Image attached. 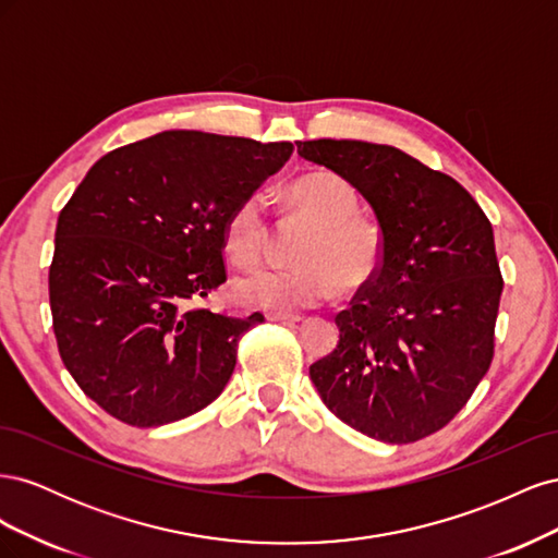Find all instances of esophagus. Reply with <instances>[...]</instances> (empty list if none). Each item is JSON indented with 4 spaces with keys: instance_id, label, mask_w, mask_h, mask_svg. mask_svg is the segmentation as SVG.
Instances as JSON below:
<instances>
[{
    "instance_id": "1",
    "label": "esophagus",
    "mask_w": 558,
    "mask_h": 558,
    "mask_svg": "<svg viewBox=\"0 0 558 558\" xmlns=\"http://www.w3.org/2000/svg\"><path fill=\"white\" fill-rule=\"evenodd\" d=\"M265 318L267 320H281V324H298V320H302L300 314H289V312H267Z\"/></svg>"
}]
</instances>
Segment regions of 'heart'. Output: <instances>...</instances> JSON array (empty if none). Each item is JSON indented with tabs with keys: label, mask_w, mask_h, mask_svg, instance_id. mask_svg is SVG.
Here are the masks:
<instances>
[{
	"label": "heart",
	"mask_w": 558,
	"mask_h": 558,
	"mask_svg": "<svg viewBox=\"0 0 558 558\" xmlns=\"http://www.w3.org/2000/svg\"><path fill=\"white\" fill-rule=\"evenodd\" d=\"M291 209L312 223L291 267H265L234 283V295L263 310H302L326 302L335 291H363L381 272L384 238L359 216L353 185L332 174H307L286 191ZM269 240V211L263 191H251L232 207L223 244L240 267L258 265Z\"/></svg>",
	"instance_id": "1"
}]
</instances>
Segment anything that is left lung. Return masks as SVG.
<instances>
[{
    "label": "left lung",
    "instance_id": "8db88e82",
    "mask_svg": "<svg viewBox=\"0 0 558 558\" xmlns=\"http://www.w3.org/2000/svg\"><path fill=\"white\" fill-rule=\"evenodd\" d=\"M298 156L342 177L384 238L377 279L335 316L340 342L310 367L326 408L391 445L445 428L488 373L502 275L494 228L459 181L400 148L298 142Z\"/></svg>",
    "mask_w": 558,
    "mask_h": 558
}]
</instances>
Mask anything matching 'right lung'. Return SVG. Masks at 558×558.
<instances>
[{"label":"right lung","mask_w":558,"mask_h":558,"mask_svg":"<svg viewBox=\"0 0 558 558\" xmlns=\"http://www.w3.org/2000/svg\"><path fill=\"white\" fill-rule=\"evenodd\" d=\"M291 142L167 130L99 158L62 207L48 298L64 367L128 426L207 408L263 320L197 305L226 283L223 230Z\"/></svg>","instance_id":"right-lung-1"}]
</instances>
